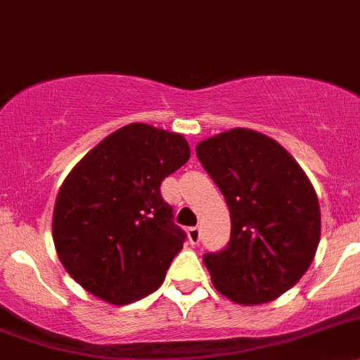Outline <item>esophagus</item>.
<instances>
[{"instance_id":"34e87169","label":"esophagus","mask_w":360,"mask_h":360,"mask_svg":"<svg viewBox=\"0 0 360 360\" xmlns=\"http://www.w3.org/2000/svg\"><path fill=\"white\" fill-rule=\"evenodd\" d=\"M187 238H189L191 245L200 244V240H201L200 228H189V229H187Z\"/></svg>"}]
</instances>
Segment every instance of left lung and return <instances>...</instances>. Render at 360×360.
<instances>
[{
  "label": "left lung",
  "mask_w": 360,
  "mask_h": 360,
  "mask_svg": "<svg viewBox=\"0 0 360 360\" xmlns=\"http://www.w3.org/2000/svg\"><path fill=\"white\" fill-rule=\"evenodd\" d=\"M196 155L229 208L231 238L203 262L226 299L242 306L276 300L306 274L320 242L313 184L276 139L229 129L198 143Z\"/></svg>",
  "instance_id": "1"
}]
</instances>
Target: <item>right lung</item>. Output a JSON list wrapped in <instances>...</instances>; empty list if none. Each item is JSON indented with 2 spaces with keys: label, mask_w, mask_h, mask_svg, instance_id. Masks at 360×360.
Returning a JSON list of instances; mask_svg holds the SVG:
<instances>
[{
  "label": "right lung",
  "mask_w": 360,
  "mask_h": 360,
  "mask_svg": "<svg viewBox=\"0 0 360 360\" xmlns=\"http://www.w3.org/2000/svg\"><path fill=\"white\" fill-rule=\"evenodd\" d=\"M189 157L182 134L129 123L72 167L54 203L53 240L86 292L125 306L162 285L186 233L160 184Z\"/></svg>",
  "instance_id": "right-lung-1"
}]
</instances>
